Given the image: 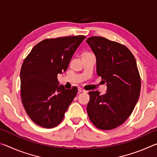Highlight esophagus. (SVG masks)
Returning a JSON list of instances; mask_svg holds the SVG:
<instances>
[{
    "label": "esophagus",
    "instance_id": "obj_1",
    "mask_svg": "<svg viewBox=\"0 0 157 157\" xmlns=\"http://www.w3.org/2000/svg\"><path fill=\"white\" fill-rule=\"evenodd\" d=\"M78 91L79 92H86V91H85V90L83 88H81V87H79Z\"/></svg>",
    "mask_w": 157,
    "mask_h": 157
}]
</instances>
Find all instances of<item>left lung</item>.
<instances>
[{
  "label": "left lung",
  "instance_id": "1",
  "mask_svg": "<svg viewBox=\"0 0 157 157\" xmlns=\"http://www.w3.org/2000/svg\"><path fill=\"white\" fill-rule=\"evenodd\" d=\"M96 57L98 76L107 83V93L89 91L86 110L98 129L110 130L124 123L136 106L140 92V78L136 59L124 45L101 36L86 39Z\"/></svg>",
  "mask_w": 157,
  "mask_h": 157
}]
</instances>
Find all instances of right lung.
I'll list each match as a JSON object with an SVG mask.
<instances>
[{
	"instance_id": "1",
	"label": "right lung",
	"mask_w": 157,
	"mask_h": 157,
	"mask_svg": "<svg viewBox=\"0 0 157 157\" xmlns=\"http://www.w3.org/2000/svg\"><path fill=\"white\" fill-rule=\"evenodd\" d=\"M85 38L79 35L46 39L37 44L23 61L20 73L22 103L38 125L45 128L58 125L75 97L78 88L66 89L59 85L57 75L67 70Z\"/></svg>"
}]
</instances>
